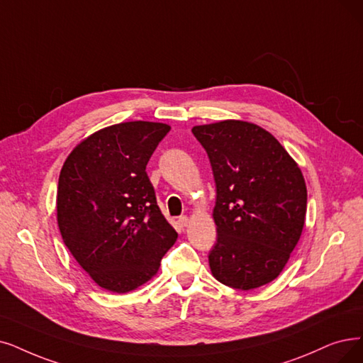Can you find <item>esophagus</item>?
I'll use <instances>...</instances> for the list:
<instances>
[{"label": "esophagus", "instance_id": "1", "mask_svg": "<svg viewBox=\"0 0 363 363\" xmlns=\"http://www.w3.org/2000/svg\"><path fill=\"white\" fill-rule=\"evenodd\" d=\"M179 225H180V228H184L187 223H189V217L187 216H182V217H179Z\"/></svg>", "mask_w": 363, "mask_h": 363}]
</instances>
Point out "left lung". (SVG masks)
Wrapping results in <instances>:
<instances>
[{"instance_id":"left-lung-1","label":"left lung","mask_w":363,"mask_h":363,"mask_svg":"<svg viewBox=\"0 0 363 363\" xmlns=\"http://www.w3.org/2000/svg\"><path fill=\"white\" fill-rule=\"evenodd\" d=\"M216 183V280L250 291L279 277L299 241L307 187L298 164L264 128L242 121L194 126Z\"/></svg>"}]
</instances>
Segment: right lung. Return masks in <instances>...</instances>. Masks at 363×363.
<instances>
[{
    "label": "right lung",
    "instance_id": "right-lung-1",
    "mask_svg": "<svg viewBox=\"0 0 363 363\" xmlns=\"http://www.w3.org/2000/svg\"><path fill=\"white\" fill-rule=\"evenodd\" d=\"M169 126L125 122L74 147L60 174L57 226L79 265L106 291L149 281L177 232L157 207L146 167Z\"/></svg>",
    "mask_w": 363,
    "mask_h": 363
}]
</instances>
